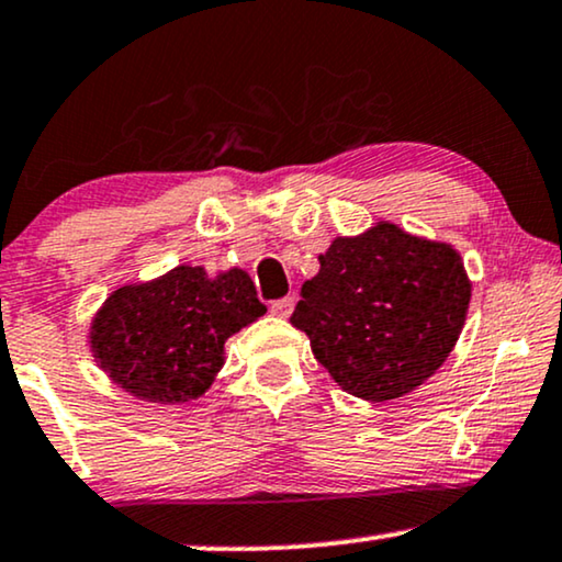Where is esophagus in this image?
<instances>
[{"label":"esophagus","mask_w":562,"mask_h":562,"mask_svg":"<svg viewBox=\"0 0 562 562\" xmlns=\"http://www.w3.org/2000/svg\"><path fill=\"white\" fill-rule=\"evenodd\" d=\"M293 305H295L293 297H282V301H274L272 305H269V308H272V314H274V316L288 318L290 314H293Z\"/></svg>","instance_id":"esophagus-1"}]
</instances>
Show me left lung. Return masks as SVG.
I'll list each match as a JSON object with an SVG mask.
<instances>
[{
  "mask_svg": "<svg viewBox=\"0 0 562 562\" xmlns=\"http://www.w3.org/2000/svg\"><path fill=\"white\" fill-rule=\"evenodd\" d=\"M303 282L290 324L342 392L392 402L443 366L470 311L472 282L451 244L379 220L337 236Z\"/></svg>",
  "mask_w": 562,
  "mask_h": 562,
  "instance_id": "obj_1",
  "label": "left lung"
}]
</instances>
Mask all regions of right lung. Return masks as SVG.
I'll use <instances>...</instances> for the list:
<instances>
[{
  "instance_id": "obj_1",
  "label": "right lung",
  "mask_w": 562,
  "mask_h": 562,
  "mask_svg": "<svg viewBox=\"0 0 562 562\" xmlns=\"http://www.w3.org/2000/svg\"><path fill=\"white\" fill-rule=\"evenodd\" d=\"M251 277L179 265L147 282L119 285L92 316L88 342L119 389L155 404L199 400L225 366L231 334L265 316Z\"/></svg>"
}]
</instances>
